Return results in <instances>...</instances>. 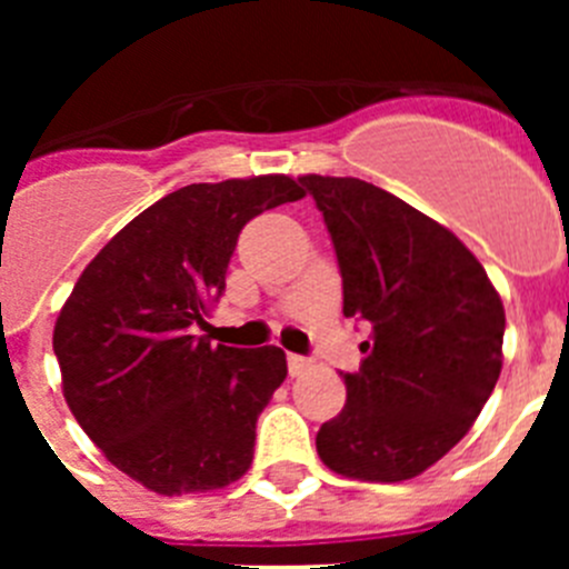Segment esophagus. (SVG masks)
I'll use <instances>...</instances> for the list:
<instances>
[{
  "label": "esophagus",
  "mask_w": 569,
  "mask_h": 569,
  "mask_svg": "<svg viewBox=\"0 0 569 569\" xmlns=\"http://www.w3.org/2000/svg\"><path fill=\"white\" fill-rule=\"evenodd\" d=\"M310 367V359L308 356H299V353H288V370L290 376H301L305 370Z\"/></svg>",
  "instance_id": "1"
}]
</instances>
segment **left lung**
<instances>
[{
	"label": "left lung",
	"instance_id": "left-lung-1",
	"mask_svg": "<svg viewBox=\"0 0 569 569\" xmlns=\"http://www.w3.org/2000/svg\"><path fill=\"white\" fill-rule=\"evenodd\" d=\"M325 216L345 316L367 321L347 405L316 436L347 479L405 481L453 450L501 373L505 308L479 259L399 196L353 176H301Z\"/></svg>",
	"mask_w": 569,
	"mask_h": 569
}]
</instances>
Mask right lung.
Listing matches in <instances>:
<instances>
[{"mask_svg": "<svg viewBox=\"0 0 569 569\" xmlns=\"http://www.w3.org/2000/svg\"><path fill=\"white\" fill-rule=\"evenodd\" d=\"M301 196L290 176L173 190L99 250L64 301L53 353L70 413L148 490H216L248 472L288 361L273 345H210L196 325L224 293L241 228Z\"/></svg>", "mask_w": 569, "mask_h": 569, "instance_id": "obj_1", "label": "right lung"}]
</instances>
